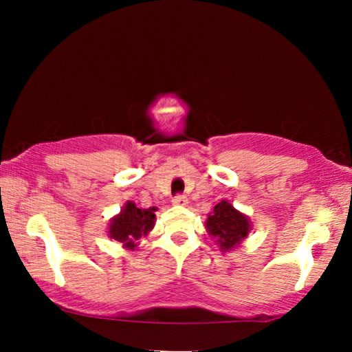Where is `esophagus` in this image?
I'll list each match as a JSON object with an SVG mask.
<instances>
[{
    "instance_id": "esophagus-1",
    "label": "esophagus",
    "mask_w": 352,
    "mask_h": 352,
    "mask_svg": "<svg viewBox=\"0 0 352 352\" xmlns=\"http://www.w3.org/2000/svg\"><path fill=\"white\" fill-rule=\"evenodd\" d=\"M172 204H174L175 206H186L188 205V197H186V195L178 194V195H175L174 199H172Z\"/></svg>"
}]
</instances>
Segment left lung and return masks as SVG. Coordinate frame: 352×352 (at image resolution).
<instances>
[{"label": "left lung", "mask_w": 352, "mask_h": 352, "mask_svg": "<svg viewBox=\"0 0 352 352\" xmlns=\"http://www.w3.org/2000/svg\"><path fill=\"white\" fill-rule=\"evenodd\" d=\"M205 226L208 234L216 239L222 252H230V250L239 247L252 230V223L245 214L237 211L226 200L219 201L214 206L212 212L208 214Z\"/></svg>", "instance_id": "1"}]
</instances>
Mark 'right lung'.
<instances>
[{
    "label": "right lung",
    "mask_w": 352,
    "mask_h": 352,
    "mask_svg": "<svg viewBox=\"0 0 352 352\" xmlns=\"http://www.w3.org/2000/svg\"><path fill=\"white\" fill-rule=\"evenodd\" d=\"M157 208L141 210L133 201H127L121 212L110 220L109 236L122 243L124 248L135 250L141 237H146L155 226Z\"/></svg>",
    "instance_id": "right-lung-1"
}]
</instances>
